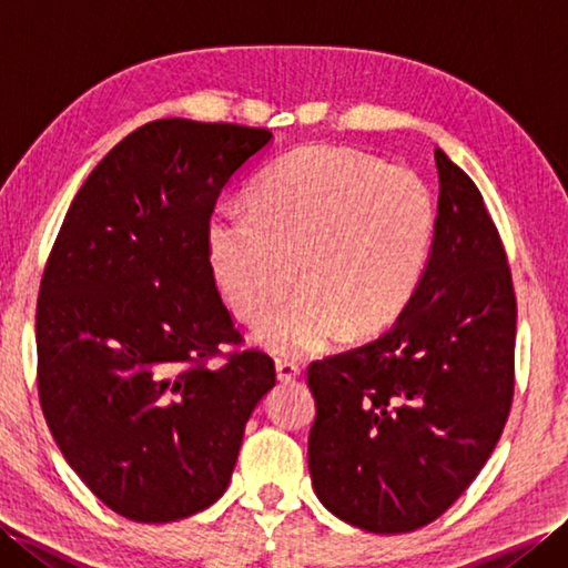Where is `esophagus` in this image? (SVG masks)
Segmentation results:
<instances>
[{"label":"esophagus","mask_w":568,"mask_h":568,"mask_svg":"<svg viewBox=\"0 0 568 568\" xmlns=\"http://www.w3.org/2000/svg\"><path fill=\"white\" fill-rule=\"evenodd\" d=\"M275 371H277V381L291 383L300 376V364H297V361H291V358H277Z\"/></svg>","instance_id":"34e87169"}]
</instances>
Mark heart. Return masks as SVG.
I'll use <instances>...</instances> for the list:
<instances>
[{
	"instance_id": "1",
	"label": "heart",
	"mask_w": 568,
	"mask_h": 568,
	"mask_svg": "<svg viewBox=\"0 0 568 568\" xmlns=\"http://www.w3.org/2000/svg\"><path fill=\"white\" fill-rule=\"evenodd\" d=\"M434 232V202L409 168L364 151L310 143L256 178L248 214L222 212L207 226L214 281L239 320L258 324L271 352L303 356L344 329L366 336L413 297Z\"/></svg>"
}]
</instances>
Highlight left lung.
Returning a JSON list of instances; mask_svg holds the SVG:
<instances>
[{"label":"left lung","instance_id":"obj_1","mask_svg":"<svg viewBox=\"0 0 568 568\" xmlns=\"http://www.w3.org/2000/svg\"><path fill=\"white\" fill-rule=\"evenodd\" d=\"M439 214L425 273L395 324L312 361L310 476L344 523L415 532L444 515L496 449L515 393L513 273L484 195L434 151Z\"/></svg>","mask_w":568,"mask_h":568}]
</instances>
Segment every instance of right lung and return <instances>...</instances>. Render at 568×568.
<instances>
[{
  "label": "right lung",
  "mask_w": 568,
  "mask_h": 568,
  "mask_svg": "<svg viewBox=\"0 0 568 568\" xmlns=\"http://www.w3.org/2000/svg\"><path fill=\"white\" fill-rule=\"evenodd\" d=\"M268 141V129L222 122L139 126L84 180L48 253L43 417L82 484L129 520L210 508L275 385L273 358L241 348L207 258L216 197Z\"/></svg>",
  "instance_id": "add662e5"
}]
</instances>
